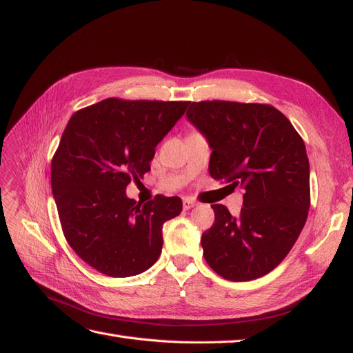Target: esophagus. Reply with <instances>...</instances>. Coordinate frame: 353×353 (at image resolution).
Returning a JSON list of instances; mask_svg holds the SVG:
<instances>
[{"mask_svg": "<svg viewBox=\"0 0 353 353\" xmlns=\"http://www.w3.org/2000/svg\"><path fill=\"white\" fill-rule=\"evenodd\" d=\"M183 206H184V210H188V209H191V208H194V206H196V201H194L193 199L185 197V199L183 200Z\"/></svg>", "mask_w": 353, "mask_h": 353, "instance_id": "obj_1", "label": "esophagus"}]
</instances>
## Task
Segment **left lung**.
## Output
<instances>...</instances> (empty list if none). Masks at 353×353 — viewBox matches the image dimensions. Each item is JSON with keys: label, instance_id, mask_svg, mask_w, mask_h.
<instances>
[{"label": "left lung", "instance_id": "1", "mask_svg": "<svg viewBox=\"0 0 353 353\" xmlns=\"http://www.w3.org/2000/svg\"><path fill=\"white\" fill-rule=\"evenodd\" d=\"M188 121L212 148L209 172L244 190L239 218L213 205L215 222L203 232V256L230 281L271 272L293 248L311 205L309 160L292 122L270 104L190 103Z\"/></svg>", "mask_w": 353, "mask_h": 353}]
</instances>
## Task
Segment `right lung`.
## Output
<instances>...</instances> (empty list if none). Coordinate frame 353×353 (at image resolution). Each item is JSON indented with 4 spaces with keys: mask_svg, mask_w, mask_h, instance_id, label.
I'll return each mask as SVG.
<instances>
[{
    "mask_svg": "<svg viewBox=\"0 0 353 353\" xmlns=\"http://www.w3.org/2000/svg\"><path fill=\"white\" fill-rule=\"evenodd\" d=\"M190 101L105 99L73 113L51 162L63 234L82 261L109 276L147 271L162 252V227L183 210L179 197H126L150 170L154 147Z\"/></svg>",
    "mask_w": 353,
    "mask_h": 353,
    "instance_id": "add662e5",
    "label": "right lung"
}]
</instances>
